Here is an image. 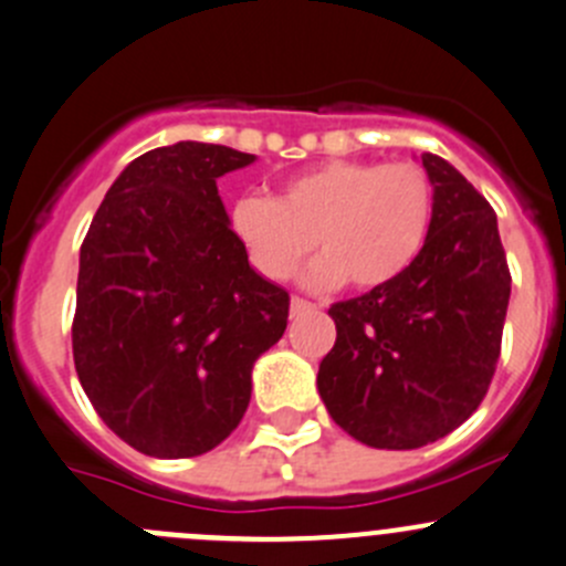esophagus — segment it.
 Listing matches in <instances>:
<instances>
[{
    "label": "esophagus",
    "mask_w": 566,
    "mask_h": 566,
    "mask_svg": "<svg viewBox=\"0 0 566 566\" xmlns=\"http://www.w3.org/2000/svg\"><path fill=\"white\" fill-rule=\"evenodd\" d=\"M312 310H317V304L301 298V295H293V301H290V312H293V315H304V312H312Z\"/></svg>",
    "instance_id": "34e87169"
}]
</instances>
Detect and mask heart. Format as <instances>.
<instances>
[{"label":"heart","instance_id":"1","mask_svg":"<svg viewBox=\"0 0 566 566\" xmlns=\"http://www.w3.org/2000/svg\"><path fill=\"white\" fill-rule=\"evenodd\" d=\"M434 185L409 160H326L290 177L273 199L243 196L229 227L256 271L287 279L317 249L312 287L373 290L398 279L429 238Z\"/></svg>","mask_w":566,"mask_h":566}]
</instances>
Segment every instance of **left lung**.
Listing matches in <instances>:
<instances>
[{
    "label": "left lung",
    "mask_w": 566,
    "mask_h": 566,
    "mask_svg": "<svg viewBox=\"0 0 566 566\" xmlns=\"http://www.w3.org/2000/svg\"><path fill=\"white\" fill-rule=\"evenodd\" d=\"M434 218L417 260L389 284L332 304L337 339L317 389L339 429L411 451L459 429L501 356L512 273L490 201L442 157L422 155Z\"/></svg>",
    "instance_id": "1"
}]
</instances>
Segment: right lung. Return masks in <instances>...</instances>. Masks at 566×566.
I'll return each instance as SVG.
<instances>
[{
    "mask_svg": "<svg viewBox=\"0 0 566 566\" xmlns=\"http://www.w3.org/2000/svg\"><path fill=\"white\" fill-rule=\"evenodd\" d=\"M254 163L182 140L120 171L80 249L71 323L82 389L146 457L221 446L251 400V367L287 328V290L249 265L218 177Z\"/></svg>",
    "mask_w": 566,
    "mask_h": 566,
    "instance_id": "1",
    "label": "right lung"
}]
</instances>
